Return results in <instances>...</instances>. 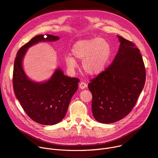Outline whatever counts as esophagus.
<instances>
[{"instance_id": "obj_1", "label": "esophagus", "mask_w": 158, "mask_h": 158, "mask_svg": "<svg viewBox=\"0 0 158 158\" xmlns=\"http://www.w3.org/2000/svg\"><path fill=\"white\" fill-rule=\"evenodd\" d=\"M87 87V84L84 81H81L79 84V87L81 89H84Z\"/></svg>"}]
</instances>
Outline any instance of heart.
Masks as SVG:
<instances>
[{
	"label": "heart",
	"mask_w": 158,
	"mask_h": 158,
	"mask_svg": "<svg viewBox=\"0 0 158 158\" xmlns=\"http://www.w3.org/2000/svg\"><path fill=\"white\" fill-rule=\"evenodd\" d=\"M72 54L65 58L67 66L71 69L77 66L75 60L82 61L84 71L89 75H97L103 71L110 56L109 43L104 38L85 39L77 41L73 45Z\"/></svg>",
	"instance_id": "obj_1"
}]
</instances>
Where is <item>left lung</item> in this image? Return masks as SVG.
<instances>
[{
    "instance_id": "obj_1",
    "label": "left lung",
    "mask_w": 158,
    "mask_h": 158,
    "mask_svg": "<svg viewBox=\"0 0 158 158\" xmlns=\"http://www.w3.org/2000/svg\"><path fill=\"white\" fill-rule=\"evenodd\" d=\"M117 36L120 46L112 63L88 84L92 114L101 123H114L130 113L145 82L140 50L131 41Z\"/></svg>"
}]
</instances>
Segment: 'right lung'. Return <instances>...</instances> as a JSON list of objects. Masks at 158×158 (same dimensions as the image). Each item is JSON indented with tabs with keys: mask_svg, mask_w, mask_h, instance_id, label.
Returning <instances> with one entry per match:
<instances>
[{
	"mask_svg": "<svg viewBox=\"0 0 158 158\" xmlns=\"http://www.w3.org/2000/svg\"><path fill=\"white\" fill-rule=\"evenodd\" d=\"M58 36L38 35L20 48L14 63L13 84L16 98L34 121L43 125L59 123L66 115L71 99L78 87L79 79L64 75L57 69L52 77L45 82L38 83L27 77L22 60L27 49L40 41H53Z\"/></svg>",
	"mask_w": 158,
	"mask_h": 158,
	"instance_id": "right-lung-1",
	"label": "right lung"
}]
</instances>
